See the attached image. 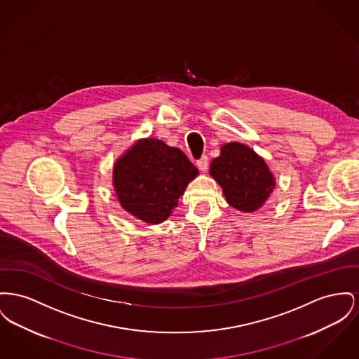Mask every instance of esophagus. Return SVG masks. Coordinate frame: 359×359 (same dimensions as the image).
Returning a JSON list of instances; mask_svg holds the SVG:
<instances>
[{
  "label": "esophagus",
  "instance_id": "1",
  "mask_svg": "<svg viewBox=\"0 0 359 359\" xmlns=\"http://www.w3.org/2000/svg\"><path fill=\"white\" fill-rule=\"evenodd\" d=\"M196 167L199 168V170L202 172H206L209 168V157L208 156H203L201 160L196 161Z\"/></svg>",
  "mask_w": 359,
  "mask_h": 359
}]
</instances>
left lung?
<instances>
[{"label":"left lung","mask_w":359,"mask_h":359,"mask_svg":"<svg viewBox=\"0 0 359 359\" xmlns=\"http://www.w3.org/2000/svg\"><path fill=\"white\" fill-rule=\"evenodd\" d=\"M210 175L224 191L228 203L240 211L257 210L274 190V175L252 149L231 142L210 164Z\"/></svg>","instance_id":"left-lung-1"}]
</instances>
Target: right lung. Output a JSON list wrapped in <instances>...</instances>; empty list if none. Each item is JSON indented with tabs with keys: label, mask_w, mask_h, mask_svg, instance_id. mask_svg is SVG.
Listing matches in <instances>:
<instances>
[{
	"label": "right lung",
	"mask_w": 359,
	"mask_h": 359,
	"mask_svg": "<svg viewBox=\"0 0 359 359\" xmlns=\"http://www.w3.org/2000/svg\"><path fill=\"white\" fill-rule=\"evenodd\" d=\"M196 175L198 169L180 149L145 138L118 158L112 183L125 210L144 222L160 224Z\"/></svg>",
	"instance_id": "add662e5"
}]
</instances>
